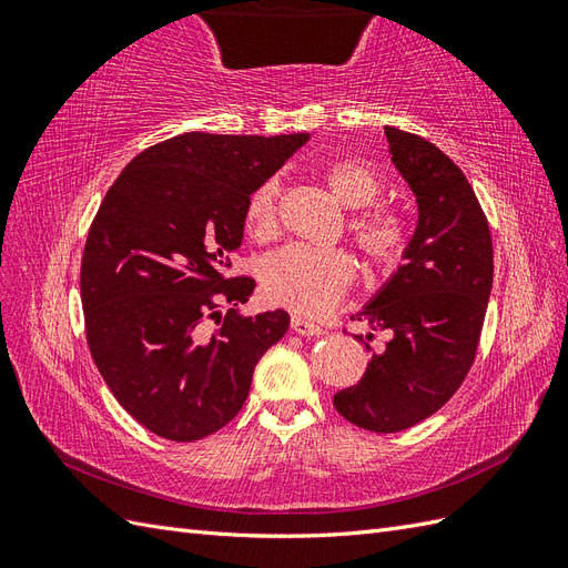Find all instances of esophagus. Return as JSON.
Segmentation results:
<instances>
[{"mask_svg":"<svg viewBox=\"0 0 568 568\" xmlns=\"http://www.w3.org/2000/svg\"><path fill=\"white\" fill-rule=\"evenodd\" d=\"M291 329H294V332L301 334V336H317V334L324 332L320 324H315V322H311V320H305V317H301V315H291Z\"/></svg>","mask_w":568,"mask_h":568,"instance_id":"esophagus-1","label":"esophagus"}]
</instances>
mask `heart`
<instances>
[{
	"label": "heart",
	"mask_w": 568,
	"mask_h": 568,
	"mask_svg": "<svg viewBox=\"0 0 568 568\" xmlns=\"http://www.w3.org/2000/svg\"><path fill=\"white\" fill-rule=\"evenodd\" d=\"M322 178L336 201L355 209L348 217V234L365 263L388 270L403 261L412 230L407 217L379 199L384 180L367 159H334L322 168ZM248 234L270 239L280 227V180L257 184L244 209ZM355 280L353 257L341 248H315L305 244L284 246L267 255L261 267L263 294L270 303L301 315L326 313L346 294Z\"/></svg>",
	"instance_id": "heart-1"
}]
</instances>
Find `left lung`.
<instances>
[{
	"label": "left lung",
	"mask_w": 568,
	"mask_h": 568,
	"mask_svg": "<svg viewBox=\"0 0 568 568\" xmlns=\"http://www.w3.org/2000/svg\"><path fill=\"white\" fill-rule=\"evenodd\" d=\"M390 161L419 205L405 263L353 322L390 329L355 386L334 395L343 419L395 434L448 403L469 374L493 286V239L469 180L424 136L386 128ZM346 332V329H343Z\"/></svg>",
	"instance_id": "left-lung-1"
}]
</instances>
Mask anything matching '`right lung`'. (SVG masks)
<instances>
[{"instance_id":"obj_1","label":"right lung","mask_w":568,"mask_h":568,"mask_svg":"<svg viewBox=\"0 0 568 568\" xmlns=\"http://www.w3.org/2000/svg\"><path fill=\"white\" fill-rule=\"evenodd\" d=\"M307 140L178 134L134 156L101 201L80 267L84 334L115 400L151 434L192 443L230 424L286 334L284 311L236 313L255 280L227 272L251 192Z\"/></svg>"}]
</instances>
